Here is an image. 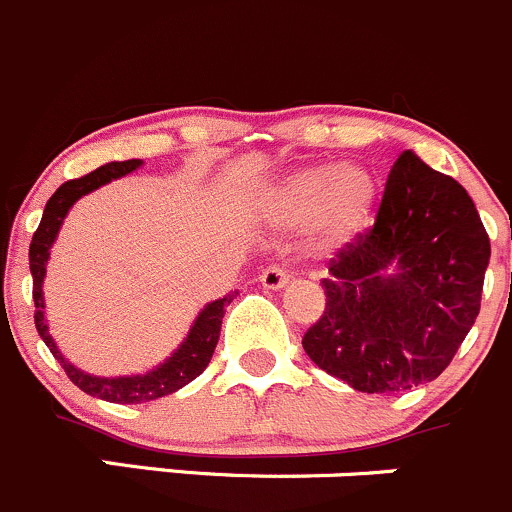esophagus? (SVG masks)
<instances>
[{"instance_id": "1", "label": "esophagus", "mask_w": 512, "mask_h": 512, "mask_svg": "<svg viewBox=\"0 0 512 512\" xmlns=\"http://www.w3.org/2000/svg\"><path fill=\"white\" fill-rule=\"evenodd\" d=\"M288 271L286 268H281V266H266L261 271V283L266 288H273V291H278V288H283L288 283Z\"/></svg>"}]
</instances>
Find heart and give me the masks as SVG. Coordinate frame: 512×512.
Returning a JSON list of instances; mask_svg holds the SVG:
<instances>
[{"mask_svg": "<svg viewBox=\"0 0 512 512\" xmlns=\"http://www.w3.org/2000/svg\"><path fill=\"white\" fill-rule=\"evenodd\" d=\"M378 206V181L366 169L316 164L286 176L266 196V211L276 224L306 229L316 224L326 244L356 239L371 226Z\"/></svg>", "mask_w": 512, "mask_h": 512, "instance_id": "1", "label": "heart"}]
</instances>
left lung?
<instances>
[{
  "label": "left lung",
  "instance_id": "8db88e82",
  "mask_svg": "<svg viewBox=\"0 0 512 512\" xmlns=\"http://www.w3.org/2000/svg\"><path fill=\"white\" fill-rule=\"evenodd\" d=\"M488 261L468 191L403 151L376 224L328 261L326 311L303 351L361 393L435 381L473 328Z\"/></svg>",
  "mask_w": 512,
  "mask_h": 512
}]
</instances>
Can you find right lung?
I'll return each mask as SVG.
<instances>
[{"label":"right lung","mask_w":512,"mask_h":512,"mask_svg":"<svg viewBox=\"0 0 512 512\" xmlns=\"http://www.w3.org/2000/svg\"><path fill=\"white\" fill-rule=\"evenodd\" d=\"M141 166V159H129V161H111V164L99 166L91 174L82 176V179H72L67 184L59 186L52 194V199L44 206L42 221H39V229L34 231L32 244H29V268H32V296H34V323H37V331L42 336V341L47 343V348L52 351V356L62 363L64 373L69 376V381L77 388H82L89 396L101 398V401L109 403H146L156 401V398H164L169 393H176L179 388H184L186 383L194 381L196 376L204 373V368L209 366L211 356H214V348L219 343L221 333V318H224L226 306L234 301V296H224L219 301H211L209 306L201 308V313L196 316L194 326L189 328L186 338L181 341V346L166 358L164 363H159L151 371L141 373V376H119V378H101L84 373L82 368L72 366L67 358L62 356V351L57 348L54 338L49 336V326L44 321V276H47V261H49V249L57 241L59 229L64 224V216L69 214L74 204L86 194H91L99 186L109 184V181L119 179V176L131 174Z\"/></svg>","instance_id":"obj_1"}]
</instances>
